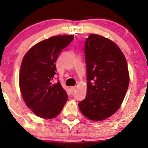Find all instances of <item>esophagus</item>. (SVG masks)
Here are the masks:
<instances>
[{
    "instance_id": "esophagus-1",
    "label": "esophagus",
    "mask_w": 148,
    "mask_h": 148,
    "mask_svg": "<svg viewBox=\"0 0 148 148\" xmlns=\"http://www.w3.org/2000/svg\"><path fill=\"white\" fill-rule=\"evenodd\" d=\"M76 88V86H72V87H71V88H70V90H71V92H73L75 90Z\"/></svg>"
}]
</instances>
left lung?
I'll list each match as a JSON object with an SVG mask.
<instances>
[{"label":"left lung","instance_id":"1","mask_svg":"<svg viewBox=\"0 0 148 148\" xmlns=\"http://www.w3.org/2000/svg\"><path fill=\"white\" fill-rule=\"evenodd\" d=\"M87 95L79 103L85 117L94 121L109 118L119 109L130 83L126 58L113 42L90 34L85 42Z\"/></svg>","mask_w":148,"mask_h":148}]
</instances>
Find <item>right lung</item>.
Instances as JSON below:
<instances>
[{"mask_svg":"<svg viewBox=\"0 0 148 148\" xmlns=\"http://www.w3.org/2000/svg\"><path fill=\"white\" fill-rule=\"evenodd\" d=\"M74 39V35L53 36L33 46L23 57L19 86L26 106L45 119L60 114L68 95L60 81L55 82L58 57Z\"/></svg>","mask_w":148,"mask_h":148,"instance_id":"add662e5","label":"right lung"}]
</instances>
